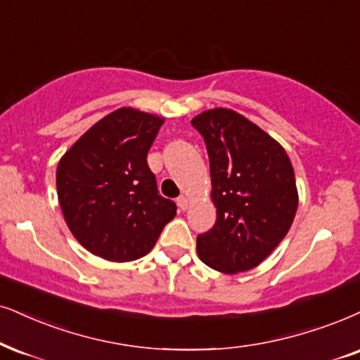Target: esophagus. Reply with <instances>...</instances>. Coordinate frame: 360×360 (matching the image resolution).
I'll list each match as a JSON object with an SVG mask.
<instances>
[{
  "mask_svg": "<svg viewBox=\"0 0 360 360\" xmlns=\"http://www.w3.org/2000/svg\"><path fill=\"white\" fill-rule=\"evenodd\" d=\"M177 206H179V209H183V211H186V209H188V198H186V195H179V198H177Z\"/></svg>",
  "mask_w": 360,
  "mask_h": 360,
  "instance_id": "1",
  "label": "esophagus"
}]
</instances>
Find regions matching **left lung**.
I'll return each mask as SVG.
<instances>
[{"label":"left lung","instance_id":"8db88e82","mask_svg":"<svg viewBox=\"0 0 360 360\" xmlns=\"http://www.w3.org/2000/svg\"><path fill=\"white\" fill-rule=\"evenodd\" d=\"M206 143L216 224L198 236V256L224 274L261 264L285 238L297 211V188L284 148L233 109L191 121Z\"/></svg>","mask_w":360,"mask_h":360}]
</instances>
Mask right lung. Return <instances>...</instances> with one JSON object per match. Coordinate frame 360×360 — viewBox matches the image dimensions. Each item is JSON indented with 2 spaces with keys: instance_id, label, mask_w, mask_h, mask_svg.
I'll list each match as a JSON object with an SVG mask.
<instances>
[{
  "instance_id": "add662e5",
  "label": "right lung",
  "mask_w": 360,
  "mask_h": 360,
  "mask_svg": "<svg viewBox=\"0 0 360 360\" xmlns=\"http://www.w3.org/2000/svg\"><path fill=\"white\" fill-rule=\"evenodd\" d=\"M165 120L133 108L104 116L65 153L56 169L63 216L94 256L129 262L151 251L176 204L159 195L148 151Z\"/></svg>"
}]
</instances>
